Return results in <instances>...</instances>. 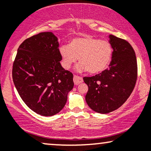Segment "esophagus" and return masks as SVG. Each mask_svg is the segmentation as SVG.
<instances>
[{"mask_svg": "<svg viewBox=\"0 0 151 151\" xmlns=\"http://www.w3.org/2000/svg\"><path fill=\"white\" fill-rule=\"evenodd\" d=\"M83 82L82 77H79V76L74 75V83L75 85H79V83Z\"/></svg>", "mask_w": 151, "mask_h": 151, "instance_id": "1", "label": "esophagus"}]
</instances>
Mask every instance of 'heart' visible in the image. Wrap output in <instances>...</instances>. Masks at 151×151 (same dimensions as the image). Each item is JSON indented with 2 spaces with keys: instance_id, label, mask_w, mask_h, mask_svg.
Masks as SVG:
<instances>
[{
  "instance_id": "heart-1",
  "label": "heart",
  "mask_w": 151,
  "mask_h": 151,
  "mask_svg": "<svg viewBox=\"0 0 151 151\" xmlns=\"http://www.w3.org/2000/svg\"><path fill=\"white\" fill-rule=\"evenodd\" d=\"M63 65L65 69L71 68L77 58L80 63L77 70L98 74L106 70L112 61L113 48L108 41L90 36L74 38L69 46L60 48Z\"/></svg>"
}]
</instances>
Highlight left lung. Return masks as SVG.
<instances>
[{
  "label": "left lung",
  "instance_id": "8db88e82",
  "mask_svg": "<svg viewBox=\"0 0 151 151\" xmlns=\"http://www.w3.org/2000/svg\"><path fill=\"white\" fill-rule=\"evenodd\" d=\"M113 55L109 68L93 77H85L88 87L86 101L93 111L107 114L122 106L133 91L137 79L135 52L126 40L109 36Z\"/></svg>",
  "mask_w": 151,
  "mask_h": 151
}]
</instances>
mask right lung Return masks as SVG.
Returning <instances> with one entry per match:
<instances>
[{"label":"right lung","mask_w":151,"mask_h":151,"mask_svg":"<svg viewBox=\"0 0 151 151\" xmlns=\"http://www.w3.org/2000/svg\"><path fill=\"white\" fill-rule=\"evenodd\" d=\"M58 38L41 32L21 43L12 67V79L21 99L31 110L52 116L64 108L73 88V74L60 65Z\"/></svg>","instance_id":"1"}]
</instances>
